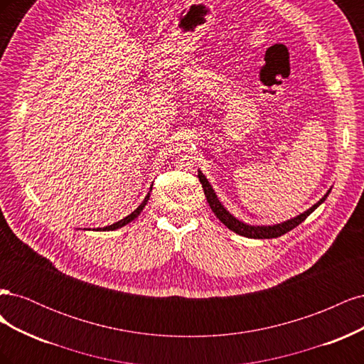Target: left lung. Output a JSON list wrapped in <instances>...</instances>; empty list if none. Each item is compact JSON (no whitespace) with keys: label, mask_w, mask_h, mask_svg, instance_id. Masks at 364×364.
Masks as SVG:
<instances>
[{"label":"left lung","mask_w":364,"mask_h":364,"mask_svg":"<svg viewBox=\"0 0 364 364\" xmlns=\"http://www.w3.org/2000/svg\"><path fill=\"white\" fill-rule=\"evenodd\" d=\"M199 181L203 186V191H205V196H206V200L209 203V206H211L213 213L217 215V218L222 222L225 226H228L230 230H234L235 234L238 235H243V237H247V238H277V237H281L284 234H287L289 230H291L293 228L299 226L304 220L310 215L314 209L321 205L322 202H325V199L328 197L329 191L322 197L321 200H318L316 205H313L310 209H306L305 213H302L301 215H297L291 220H287V222L284 223H279V225H273V226H250V225H246L243 222H240V220H237L234 215H230L226 208L222 205V202H220L217 199V196L213 190V186L209 185V182L206 181V178L203 176L202 171H199Z\"/></svg>","instance_id":"8db88e82"}]
</instances>
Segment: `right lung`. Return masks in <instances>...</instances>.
I'll return each instance as SVG.
<instances>
[{
  "mask_svg": "<svg viewBox=\"0 0 364 364\" xmlns=\"http://www.w3.org/2000/svg\"><path fill=\"white\" fill-rule=\"evenodd\" d=\"M151 191V190H150ZM149 197H150V193L146 196V199H144V202H142L134 213L132 214H129L127 217H124L123 220H119V222H117V223H114V225H111V226H106V228H97V230H114V229H118V228H123V226H126L127 223H130L132 220H135L138 215H139V213L142 211V208H144L146 205H147V202H149Z\"/></svg>",
  "mask_w": 364,
  "mask_h": 364,
  "instance_id": "right-lung-1",
  "label": "right lung"
}]
</instances>
